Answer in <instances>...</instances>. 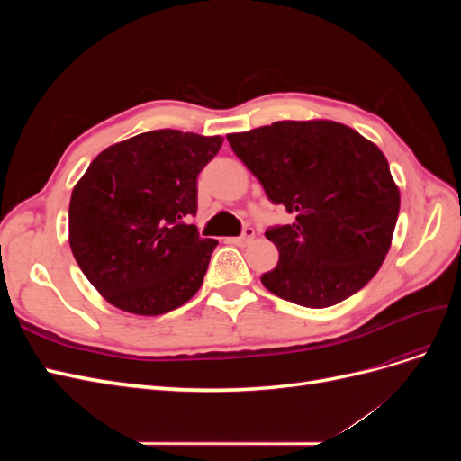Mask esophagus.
Segmentation results:
<instances>
[{"mask_svg": "<svg viewBox=\"0 0 461 461\" xmlns=\"http://www.w3.org/2000/svg\"><path fill=\"white\" fill-rule=\"evenodd\" d=\"M252 240H254V229H249V227H246L240 236H236V239H230V242L236 244V246H246V244H249Z\"/></svg>", "mask_w": 461, "mask_h": 461, "instance_id": "obj_1", "label": "esophagus"}]
</instances>
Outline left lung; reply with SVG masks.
<instances>
[{
	"label": "left lung",
	"instance_id": "1",
	"mask_svg": "<svg viewBox=\"0 0 461 461\" xmlns=\"http://www.w3.org/2000/svg\"><path fill=\"white\" fill-rule=\"evenodd\" d=\"M227 140L269 202L294 217L265 232L278 263L261 275L263 286L317 310L364 288L388 254L400 212L383 151L334 121H276Z\"/></svg>",
	"mask_w": 461,
	"mask_h": 461
}]
</instances>
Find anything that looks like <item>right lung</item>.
<instances>
[{
	"mask_svg": "<svg viewBox=\"0 0 461 461\" xmlns=\"http://www.w3.org/2000/svg\"><path fill=\"white\" fill-rule=\"evenodd\" d=\"M221 136L161 129L104 149L68 205V242L82 273L115 308L161 315L200 290L217 240L202 239L198 175Z\"/></svg>",
	"mask_w": 461,
	"mask_h": 461,
	"instance_id": "1",
	"label": "right lung"
}]
</instances>
